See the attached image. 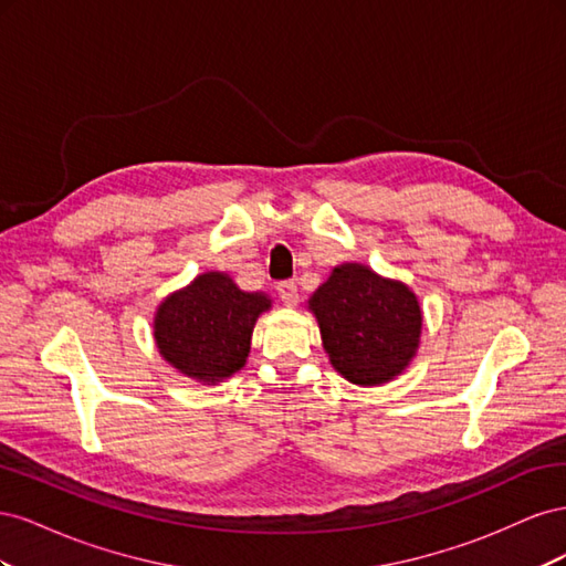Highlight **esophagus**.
I'll return each instance as SVG.
<instances>
[{
    "mask_svg": "<svg viewBox=\"0 0 566 566\" xmlns=\"http://www.w3.org/2000/svg\"><path fill=\"white\" fill-rule=\"evenodd\" d=\"M276 293L285 306H295L300 302V290L295 281H283L276 285Z\"/></svg>",
    "mask_w": 566,
    "mask_h": 566,
    "instance_id": "34e87169",
    "label": "esophagus"
}]
</instances>
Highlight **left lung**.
<instances>
[{
	"label": "left lung",
	"instance_id": "1",
	"mask_svg": "<svg viewBox=\"0 0 566 566\" xmlns=\"http://www.w3.org/2000/svg\"><path fill=\"white\" fill-rule=\"evenodd\" d=\"M323 347L337 373L354 385H382L413 358L422 312L399 281L380 279L368 266L342 264L314 297Z\"/></svg>",
	"mask_w": 566,
	"mask_h": 566
}]
</instances>
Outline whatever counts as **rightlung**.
I'll use <instances>...</instances> for the list:
<instances>
[{
  "mask_svg": "<svg viewBox=\"0 0 566 566\" xmlns=\"http://www.w3.org/2000/svg\"><path fill=\"white\" fill-rule=\"evenodd\" d=\"M269 306L266 295L243 293L227 273H202L160 304L156 345L188 378L219 382L243 368L254 321Z\"/></svg>",
  "mask_w": 566,
  "mask_h": 566,
  "instance_id": "add662e5",
  "label": "right lung"
}]
</instances>
